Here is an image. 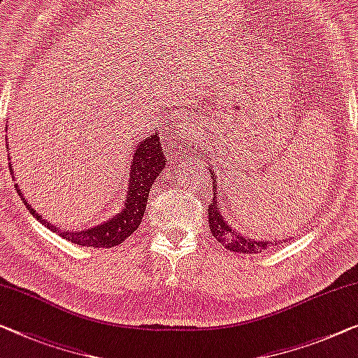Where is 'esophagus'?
I'll list each match as a JSON object with an SVG mask.
<instances>
[{
  "label": "esophagus",
  "mask_w": 358,
  "mask_h": 358,
  "mask_svg": "<svg viewBox=\"0 0 358 358\" xmlns=\"http://www.w3.org/2000/svg\"><path fill=\"white\" fill-rule=\"evenodd\" d=\"M180 133V138H183V140H180V141H185V138H186V141L189 143H193L191 140H193V136L196 135V125L193 124V125H186V127H181V130L178 131Z\"/></svg>",
  "instance_id": "obj_1"
}]
</instances>
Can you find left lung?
<instances>
[{"label": "left lung", "mask_w": 358, "mask_h": 358, "mask_svg": "<svg viewBox=\"0 0 358 358\" xmlns=\"http://www.w3.org/2000/svg\"><path fill=\"white\" fill-rule=\"evenodd\" d=\"M212 185H213V199L209 202L207 209V217H209V227L210 233L218 243H222L228 250L231 252H243V254H259L264 250H270L271 248H278V244L285 243V239H257L250 238L241 233L233 225L230 217L227 215L220 202L217 201V180L213 178V173L210 172Z\"/></svg>", "instance_id": "8db88e82"}]
</instances>
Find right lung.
Listing matches in <instances>:
<instances>
[{
	"mask_svg": "<svg viewBox=\"0 0 358 358\" xmlns=\"http://www.w3.org/2000/svg\"><path fill=\"white\" fill-rule=\"evenodd\" d=\"M152 135L146 136L145 140H140L135 146V154H133L131 162H130V173H128L127 180V197L124 201L122 209L112 215L108 220L98 223L85 230H62L59 225H52L50 220L43 218L38 212L31 209V206L27 201V197L20 193V188L15 183V189H17L19 196L22 197L24 204L27 206L31 215L36 220L41 222V225L50 228L51 231H55L62 236L64 239H69L71 243H76L78 246L85 248H114L119 246L120 243H124L130 234L135 233V230L140 227L141 218L145 215L146 210V202L149 191L152 188V183L156 178L161 175V172L165 167V159L162 141H161V133L157 128H154ZM8 140V138H6ZM9 169L10 173L13 167ZM15 178V177H14ZM15 181V180H14Z\"/></svg>",
	"mask_w": 358,
	"mask_h": 358,
	"instance_id": "obj_1",
	"label": "right lung"
}]
</instances>
